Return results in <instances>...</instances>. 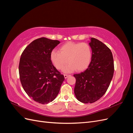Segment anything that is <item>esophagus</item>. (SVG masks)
Here are the masks:
<instances>
[{"instance_id": "obj_1", "label": "esophagus", "mask_w": 133, "mask_h": 133, "mask_svg": "<svg viewBox=\"0 0 133 133\" xmlns=\"http://www.w3.org/2000/svg\"><path fill=\"white\" fill-rule=\"evenodd\" d=\"M64 78H65L66 79V78H67L68 77H69V76H70V75H68V74H64Z\"/></svg>"}]
</instances>
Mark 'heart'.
Listing matches in <instances>:
<instances>
[{
  "instance_id": "heart-1",
  "label": "heart",
  "mask_w": 133,
  "mask_h": 133,
  "mask_svg": "<svg viewBox=\"0 0 133 133\" xmlns=\"http://www.w3.org/2000/svg\"><path fill=\"white\" fill-rule=\"evenodd\" d=\"M59 50L60 53L53 50L50 55L52 63L57 69H63L68 62L70 64L64 70L68 73L75 70L83 71L89 66L92 51L88 44L68 42L61 46Z\"/></svg>"
}]
</instances>
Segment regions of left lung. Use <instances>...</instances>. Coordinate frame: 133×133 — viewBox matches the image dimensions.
Masks as SVG:
<instances>
[{"mask_svg": "<svg viewBox=\"0 0 133 133\" xmlns=\"http://www.w3.org/2000/svg\"><path fill=\"white\" fill-rule=\"evenodd\" d=\"M91 60L82 73L74 74L76 83L74 94L83 103H92L105 93L114 71L113 57L110 49L103 43L91 38Z\"/></svg>", "mask_w": 133, "mask_h": 133, "instance_id": "1", "label": "left lung"}]
</instances>
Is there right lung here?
I'll list each match as a JSON object with an SVG mask.
<instances>
[{"label": "right lung", "mask_w": 133, "mask_h": 133, "mask_svg": "<svg viewBox=\"0 0 133 133\" xmlns=\"http://www.w3.org/2000/svg\"><path fill=\"white\" fill-rule=\"evenodd\" d=\"M60 42L41 38L24 50L20 59L19 73L26 93L35 102L48 104L57 97L64 76L53 65L51 52Z\"/></svg>", "instance_id": "add662e5"}]
</instances>
